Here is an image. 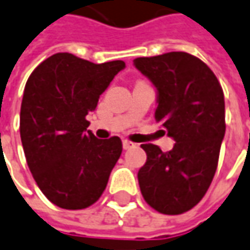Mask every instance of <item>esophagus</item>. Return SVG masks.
Returning <instances> with one entry per match:
<instances>
[{"instance_id":"obj_1","label":"esophagus","mask_w":250,"mask_h":250,"mask_svg":"<svg viewBox=\"0 0 250 250\" xmlns=\"http://www.w3.org/2000/svg\"><path fill=\"white\" fill-rule=\"evenodd\" d=\"M135 146V143H132V142H129V140H122V147H124V150H129V148H132Z\"/></svg>"}]
</instances>
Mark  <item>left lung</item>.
Segmentation results:
<instances>
[{
    "mask_svg": "<svg viewBox=\"0 0 250 250\" xmlns=\"http://www.w3.org/2000/svg\"><path fill=\"white\" fill-rule=\"evenodd\" d=\"M133 66L154 85L155 121L175 140L167 152L142 145L147 161L137 172L140 191L155 210L180 215L202 199L215 176L226 133L223 89L213 71L186 52L137 58Z\"/></svg>",
    "mask_w": 250,
    "mask_h": 250,
    "instance_id": "obj_1",
    "label": "left lung"
}]
</instances>
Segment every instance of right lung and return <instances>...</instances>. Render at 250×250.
<instances>
[{
  "label": "right lung",
  "instance_id": "add662e5",
  "mask_svg": "<svg viewBox=\"0 0 250 250\" xmlns=\"http://www.w3.org/2000/svg\"><path fill=\"white\" fill-rule=\"evenodd\" d=\"M125 68L71 53L43 60L28 77L20 108V137L34 180L63 209H83L104 191L122 152L121 139H98L86 128L100 95Z\"/></svg>",
  "mask_w": 250,
  "mask_h": 250
}]
</instances>
